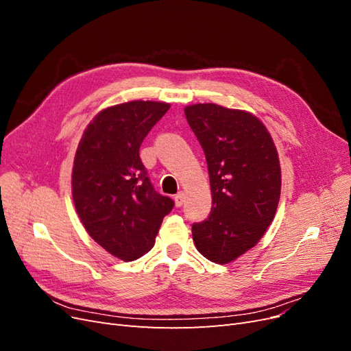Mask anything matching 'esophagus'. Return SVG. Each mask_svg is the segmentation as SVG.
<instances>
[{"mask_svg": "<svg viewBox=\"0 0 351 351\" xmlns=\"http://www.w3.org/2000/svg\"><path fill=\"white\" fill-rule=\"evenodd\" d=\"M184 199H186V196H184V193L183 192H178L176 196H174V202H176V206L177 208H180L182 206L183 204H184Z\"/></svg>", "mask_w": 351, "mask_h": 351, "instance_id": "esophagus-1", "label": "esophagus"}]
</instances>
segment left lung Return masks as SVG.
<instances>
[{"label": "left lung", "instance_id": "8db88e82", "mask_svg": "<svg viewBox=\"0 0 351 351\" xmlns=\"http://www.w3.org/2000/svg\"><path fill=\"white\" fill-rule=\"evenodd\" d=\"M205 152L212 209L192 226L195 246L215 263L237 259L256 244L277 212L281 168L277 147L253 114L217 104L184 108Z\"/></svg>", "mask_w": 351, "mask_h": 351}]
</instances>
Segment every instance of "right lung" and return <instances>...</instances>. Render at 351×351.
I'll list each match as a JSON object with an SVG mask.
<instances>
[{
  "instance_id": "right-lung-1",
  "label": "right lung",
  "mask_w": 351,
  "mask_h": 351,
  "mask_svg": "<svg viewBox=\"0 0 351 351\" xmlns=\"http://www.w3.org/2000/svg\"><path fill=\"white\" fill-rule=\"evenodd\" d=\"M169 104L130 101L95 115L79 142L71 174L73 202L89 236L130 262L149 252L174 200L159 195L139 149Z\"/></svg>"
}]
</instances>
